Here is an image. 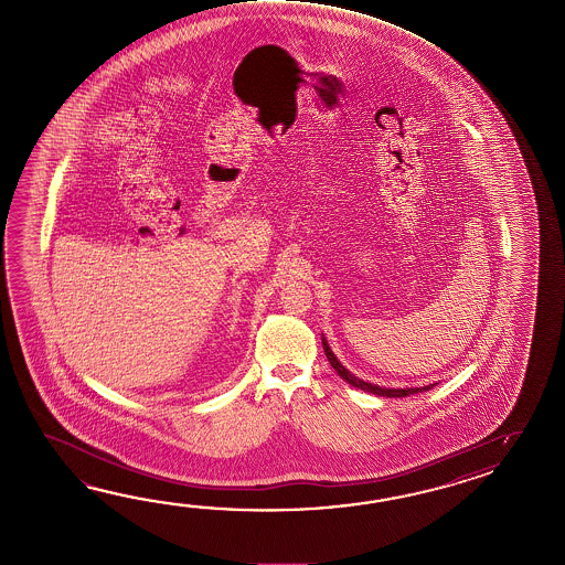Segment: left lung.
Here are the masks:
<instances>
[{
	"mask_svg": "<svg viewBox=\"0 0 565 565\" xmlns=\"http://www.w3.org/2000/svg\"><path fill=\"white\" fill-rule=\"evenodd\" d=\"M323 349L324 355H327V360L329 363L333 365V370L339 373V377H343L348 384L353 385V387H360L363 392H370V394H375V396H385V397H406L409 394H418V392H426V390H430L436 384L424 385V387H406V390H390V387H380V385L367 384V382H363L360 377H355L353 373L348 372L339 360H337L335 355H333V351L329 348V343H327V339L323 337Z\"/></svg>",
	"mask_w": 565,
	"mask_h": 565,
	"instance_id": "1",
	"label": "left lung"
}]
</instances>
